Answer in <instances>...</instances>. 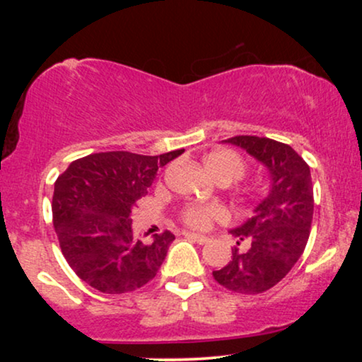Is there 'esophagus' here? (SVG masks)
Masks as SVG:
<instances>
[{
  "label": "esophagus",
  "instance_id": "esophagus-1",
  "mask_svg": "<svg viewBox=\"0 0 362 362\" xmlns=\"http://www.w3.org/2000/svg\"><path fill=\"white\" fill-rule=\"evenodd\" d=\"M184 236H185V238L192 240V242H195V243H199V245H206V243H209V242H211V240L207 238V236H202V235H195V233H184Z\"/></svg>",
  "mask_w": 362,
  "mask_h": 362
}]
</instances>
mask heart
<instances>
[{"label": "heart", "instance_id": "obj_1", "mask_svg": "<svg viewBox=\"0 0 362 362\" xmlns=\"http://www.w3.org/2000/svg\"><path fill=\"white\" fill-rule=\"evenodd\" d=\"M206 167L218 180H238L247 172V163L231 149H218L206 156ZM228 214L223 207L214 204H189L180 211V221L194 230H209L214 223L226 221Z\"/></svg>", "mask_w": 362, "mask_h": 362}]
</instances>
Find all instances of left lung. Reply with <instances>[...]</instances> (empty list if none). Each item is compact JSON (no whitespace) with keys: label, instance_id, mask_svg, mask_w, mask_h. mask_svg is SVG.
Segmentation results:
<instances>
[{"label":"left lung","instance_id":"left-lung-1","mask_svg":"<svg viewBox=\"0 0 362 362\" xmlns=\"http://www.w3.org/2000/svg\"><path fill=\"white\" fill-rule=\"evenodd\" d=\"M224 141L247 149L267 167L271 192L247 223L231 231L236 238L233 257L223 269L213 271V277L233 293L260 294L284 279L308 243L313 219L310 167L279 141L259 136Z\"/></svg>","mask_w":362,"mask_h":362}]
</instances>
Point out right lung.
Returning a JSON list of instances; mask_svg holds the SVG:
<instances>
[{"label":"right lung","mask_w":362,"mask_h":362,"mask_svg":"<svg viewBox=\"0 0 362 362\" xmlns=\"http://www.w3.org/2000/svg\"><path fill=\"white\" fill-rule=\"evenodd\" d=\"M182 153H93L74 160L57 177L54 230L62 255L81 281L100 293L122 294L155 279L175 235L167 230L151 243L141 242L132 233L131 216L158 168Z\"/></svg>","instance_id":"1"}]
</instances>
